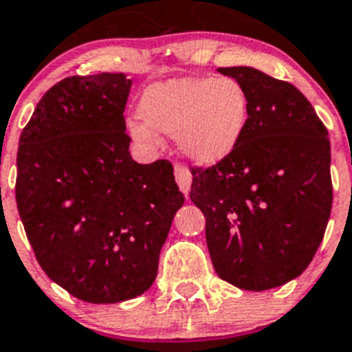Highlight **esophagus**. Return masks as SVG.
<instances>
[{"label":"esophagus","mask_w":352,"mask_h":352,"mask_svg":"<svg viewBox=\"0 0 352 352\" xmlns=\"http://www.w3.org/2000/svg\"><path fill=\"white\" fill-rule=\"evenodd\" d=\"M175 180L177 184H179L180 191L184 195H188L189 189H191V180H193V177H191L188 168L182 166V164H175Z\"/></svg>","instance_id":"34e87169"}]
</instances>
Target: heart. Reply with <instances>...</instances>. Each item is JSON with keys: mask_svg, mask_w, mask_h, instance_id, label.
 Returning <instances> with one entry per match:
<instances>
[{"mask_svg": "<svg viewBox=\"0 0 352 352\" xmlns=\"http://www.w3.org/2000/svg\"><path fill=\"white\" fill-rule=\"evenodd\" d=\"M250 94L234 78H173L146 87L140 100L142 118L127 120V133L145 146L159 133L173 134L179 151L198 164L227 159L243 140L250 122Z\"/></svg>", "mask_w": 352, "mask_h": 352, "instance_id": "1", "label": "heart"}]
</instances>
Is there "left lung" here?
Segmentation results:
<instances>
[{
  "instance_id": "left-lung-1",
  "label": "left lung",
  "mask_w": 352,
  "mask_h": 352,
  "mask_svg": "<svg viewBox=\"0 0 352 352\" xmlns=\"http://www.w3.org/2000/svg\"><path fill=\"white\" fill-rule=\"evenodd\" d=\"M250 94V122L227 159L191 168L189 198L206 216V239L221 280L267 290L303 273L331 212L329 138L294 85L253 67H223Z\"/></svg>"
}]
</instances>
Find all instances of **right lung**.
Returning <instances> with one entry per match:
<instances>
[{
	"mask_svg": "<svg viewBox=\"0 0 352 352\" xmlns=\"http://www.w3.org/2000/svg\"><path fill=\"white\" fill-rule=\"evenodd\" d=\"M125 74L70 76L49 88L21 133L15 201L36 261L87 303L151 289L184 195L166 159L131 157Z\"/></svg>",
	"mask_w": 352,
	"mask_h": 352,
	"instance_id": "right-lung-1",
	"label": "right lung"
}]
</instances>
